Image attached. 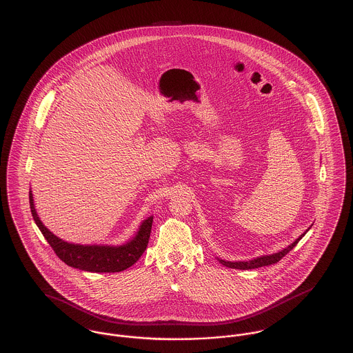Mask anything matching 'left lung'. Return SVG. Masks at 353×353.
<instances>
[{
	"label": "left lung",
	"instance_id": "1",
	"mask_svg": "<svg viewBox=\"0 0 353 353\" xmlns=\"http://www.w3.org/2000/svg\"><path fill=\"white\" fill-rule=\"evenodd\" d=\"M309 231V228L306 230V232ZM303 232L299 238H297L293 243L290 245H288L286 248L278 251V252H274V254H269V255H262V256H256L254 259H250V261H236V262H231V261H224V259H220L217 258V261L225 266V268H230V269H238V270H251V269H258V268H262V266H269L272 263H276L278 261H281L289 251H292L296 244L299 243V241L302 239V236H305Z\"/></svg>",
	"mask_w": 353,
	"mask_h": 353
}]
</instances>
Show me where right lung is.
<instances>
[{
  "mask_svg": "<svg viewBox=\"0 0 353 353\" xmlns=\"http://www.w3.org/2000/svg\"><path fill=\"white\" fill-rule=\"evenodd\" d=\"M30 212L36 225L54 248L56 255L68 266L83 272H118L133 266L141 258L149 242L153 216H149L138 227L136 235L126 243L119 245L110 244L68 243L52 234L40 220L34 208L33 193L29 190Z\"/></svg>",
  "mask_w": 353,
  "mask_h": 353,
  "instance_id": "obj_1",
  "label": "right lung"
}]
</instances>
